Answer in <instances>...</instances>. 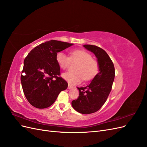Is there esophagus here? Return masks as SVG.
Segmentation results:
<instances>
[{"label":"esophagus","instance_id":"obj_1","mask_svg":"<svg viewBox=\"0 0 147 147\" xmlns=\"http://www.w3.org/2000/svg\"><path fill=\"white\" fill-rule=\"evenodd\" d=\"M72 88H73V86H72V85H71V84H69V85H68V89H69V90H70V89H72Z\"/></svg>","mask_w":147,"mask_h":147}]
</instances>
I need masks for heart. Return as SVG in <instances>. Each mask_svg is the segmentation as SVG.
I'll return each instance as SVG.
<instances>
[{"label":"heart","instance_id":"1","mask_svg":"<svg viewBox=\"0 0 147 147\" xmlns=\"http://www.w3.org/2000/svg\"><path fill=\"white\" fill-rule=\"evenodd\" d=\"M56 60L63 70L69 67L71 62L77 63L74 68L75 72H68L63 74V77L70 84L79 83L83 80L86 82L91 81L99 72L98 61L92 58L91 53L84 50H73L70 53V56L62 51L58 52L56 55Z\"/></svg>","mask_w":147,"mask_h":147}]
</instances>
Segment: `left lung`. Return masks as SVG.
I'll list each match as a JSON object with an SVG mask.
<instances>
[{
    "label": "left lung",
    "instance_id": "8db88e82",
    "mask_svg": "<svg viewBox=\"0 0 147 147\" xmlns=\"http://www.w3.org/2000/svg\"><path fill=\"white\" fill-rule=\"evenodd\" d=\"M83 47L96 55L100 66L99 72L90 84L77 88L79 96L72 101V105L79 113L90 114L98 111L107 99L112 90L115 71L112 61L103 49L92 45Z\"/></svg>",
    "mask_w": 147,
    "mask_h": 147
}]
</instances>
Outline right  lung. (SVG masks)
Segmentation results:
<instances>
[{
  "label": "right lung",
  "mask_w": 147,
  "mask_h": 147,
  "mask_svg": "<svg viewBox=\"0 0 147 147\" xmlns=\"http://www.w3.org/2000/svg\"><path fill=\"white\" fill-rule=\"evenodd\" d=\"M72 45L55 40L48 41L35 47L26 57L21 82L26 99L34 107L51 106L59 93L67 88L68 83L59 77L60 67L56 55Z\"/></svg>",
  "instance_id": "right-lung-1"
}]
</instances>
